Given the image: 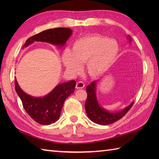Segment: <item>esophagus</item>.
Listing matches in <instances>:
<instances>
[{
  "label": "esophagus",
  "mask_w": 159,
  "mask_h": 159,
  "mask_svg": "<svg viewBox=\"0 0 159 159\" xmlns=\"http://www.w3.org/2000/svg\"><path fill=\"white\" fill-rule=\"evenodd\" d=\"M85 87V83H83L82 81H79L77 82L76 85V89H83Z\"/></svg>",
  "instance_id": "obj_1"
}]
</instances>
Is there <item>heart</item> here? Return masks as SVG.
Wrapping results in <instances>:
<instances>
[{
	"label": "heart",
	"instance_id": "b5f03b06",
	"mask_svg": "<svg viewBox=\"0 0 159 159\" xmlns=\"http://www.w3.org/2000/svg\"><path fill=\"white\" fill-rule=\"evenodd\" d=\"M119 45L113 39L101 35H89L73 42L70 50L62 54L61 61L69 72L76 74L85 63L90 76L97 78L105 73L116 61Z\"/></svg>",
	"mask_w": 159,
	"mask_h": 159
}]
</instances>
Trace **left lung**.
I'll use <instances>...</instances> for the list:
<instances>
[{"label": "left lung", "instance_id": "8db88e82", "mask_svg": "<svg viewBox=\"0 0 159 159\" xmlns=\"http://www.w3.org/2000/svg\"><path fill=\"white\" fill-rule=\"evenodd\" d=\"M129 40L131 38L128 36ZM96 83L97 80L91 83L90 85L87 86L86 92L87 98L85 104V109L87 116L93 122L100 125H108L116 122L117 120L122 118L126 114L130 108L133 107L134 102H132L129 106L124 108V109L117 113H112L101 107L98 102L96 98Z\"/></svg>", "mask_w": 159, "mask_h": 159}]
</instances>
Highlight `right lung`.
I'll list each match as a JSON object with an SVG mask.
<instances>
[{"mask_svg":"<svg viewBox=\"0 0 159 159\" xmlns=\"http://www.w3.org/2000/svg\"><path fill=\"white\" fill-rule=\"evenodd\" d=\"M72 31L68 28L48 29L29 38L23 47H26L36 42H45L63 46L72 35ZM75 80L59 84L48 94L43 98L28 95L20 88L16 79L15 88L26 112L33 120L42 125H49L59 119L61 111L66 99L74 92Z\"/></svg>","mask_w":159,"mask_h":159,"instance_id":"obj_1","label":"right lung"}]
</instances>
